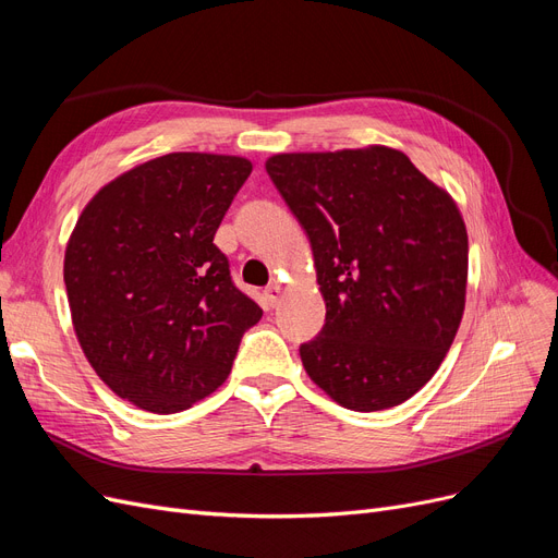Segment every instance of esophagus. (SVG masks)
Masks as SVG:
<instances>
[{
  "instance_id": "obj_1",
  "label": "esophagus",
  "mask_w": 558,
  "mask_h": 558,
  "mask_svg": "<svg viewBox=\"0 0 558 558\" xmlns=\"http://www.w3.org/2000/svg\"><path fill=\"white\" fill-rule=\"evenodd\" d=\"M281 293H283L281 283H279V281H272L270 286L265 288V298H267V304H270V306H277V304H279V300H281Z\"/></svg>"
}]
</instances>
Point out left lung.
Listing matches in <instances>:
<instances>
[{"label":"left lung","instance_id":"left-lung-1","mask_svg":"<svg viewBox=\"0 0 558 558\" xmlns=\"http://www.w3.org/2000/svg\"><path fill=\"white\" fill-rule=\"evenodd\" d=\"M312 242L325 300L306 374L343 409L399 407L436 374L466 304L457 203L399 149L288 151L265 161Z\"/></svg>","mask_w":558,"mask_h":558}]
</instances>
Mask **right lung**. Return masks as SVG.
Returning <instances> with one entry per match:
<instances>
[{
	"label": "right lung",
	"instance_id": "right-lung-1",
	"mask_svg": "<svg viewBox=\"0 0 558 558\" xmlns=\"http://www.w3.org/2000/svg\"><path fill=\"white\" fill-rule=\"evenodd\" d=\"M252 168L172 151L101 186L75 221L64 254L73 330L96 376L133 407L170 415L213 395L263 316L215 244Z\"/></svg>",
	"mask_w": 558,
	"mask_h": 558
}]
</instances>
